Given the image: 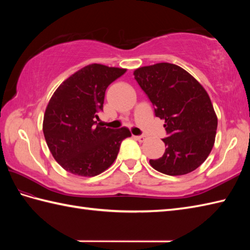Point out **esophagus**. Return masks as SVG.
Masks as SVG:
<instances>
[{
	"mask_svg": "<svg viewBox=\"0 0 250 250\" xmlns=\"http://www.w3.org/2000/svg\"><path fill=\"white\" fill-rule=\"evenodd\" d=\"M134 137H135V140H137L139 142H144L146 140V136L145 135H136Z\"/></svg>",
	"mask_w": 250,
	"mask_h": 250,
	"instance_id": "esophagus-1",
	"label": "esophagus"
}]
</instances>
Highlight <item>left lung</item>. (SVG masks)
Wrapping results in <instances>:
<instances>
[{"label":"left lung","instance_id":"8db88e82","mask_svg":"<svg viewBox=\"0 0 250 250\" xmlns=\"http://www.w3.org/2000/svg\"><path fill=\"white\" fill-rule=\"evenodd\" d=\"M134 78L156 117L166 121V151L149 160L150 166L169 176L194 171L208 157L217 130V116L205 89L184 68L166 62L137 68Z\"/></svg>","mask_w":250,"mask_h":250}]
</instances>
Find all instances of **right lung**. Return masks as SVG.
Masks as SVG:
<instances>
[{"instance_id": "right-lung-1", "label": "right lung", "mask_w": 250, "mask_h": 250, "mask_svg": "<svg viewBox=\"0 0 250 250\" xmlns=\"http://www.w3.org/2000/svg\"><path fill=\"white\" fill-rule=\"evenodd\" d=\"M126 70L102 64L84 66L60 84L44 116L43 132L56 161L72 174L91 177L114 163L129 129L97 122L105 91Z\"/></svg>"}]
</instances>
